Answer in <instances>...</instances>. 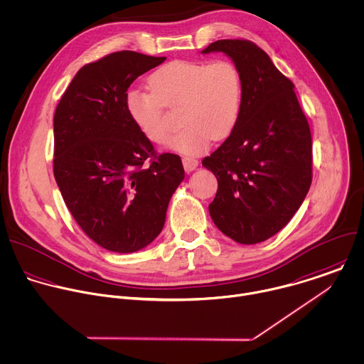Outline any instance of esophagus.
I'll return each mask as SVG.
<instances>
[{
    "label": "esophagus",
    "mask_w": 364,
    "mask_h": 364,
    "mask_svg": "<svg viewBox=\"0 0 364 364\" xmlns=\"http://www.w3.org/2000/svg\"><path fill=\"white\" fill-rule=\"evenodd\" d=\"M182 164H183V169H185L186 172L195 171V169L198 168V165H199L198 159L193 158V156H183V158H182Z\"/></svg>",
    "instance_id": "34e87169"
}]
</instances>
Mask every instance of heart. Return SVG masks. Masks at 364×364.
I'll use <instances>...</instances> for the list:
<instances>
[{
  "label": "heart",
  "mask_w": 364,
  "mask_h": 364,
  "mask_svg": "<svg viewBox=\"0 0 364 364\" xmlns=\"http://www.w3.org/2000/svg\"><path fill=\"white\" fill-rule=\"evenodd\" d=\"M149 87L129 88L125 108L139 132L156 145L171 134L165 107H181L183 128L168 144L181 154H200L237 125L243 85L237 67L228 60L172 61L149 77Z\"/></svg>",
  "instance_id": "1"
}]
</instances>
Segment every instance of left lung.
Returning a JSON list of instances; mask_svg holds the SVG:
<instances>
[{
  "instance_id": "left-lung-1",
  "label": "left lung",
  "mask_w": 364,
  "mask_h": 364,
  "mask_svg": "<svg viewBox=\"0 0 364 364\" xmlns=\"http://www.w3.org/2000/svg\"><path fill=\"white\" fill-rule=\"evenodd\" d=\"M223 53L237 67L243 100L236 128L202 161L218 179L209 213L237 243L255 245L283 229L311 183V135L293 82L247 40H219L202 54Z\"/></svg>"
}]
</instances>
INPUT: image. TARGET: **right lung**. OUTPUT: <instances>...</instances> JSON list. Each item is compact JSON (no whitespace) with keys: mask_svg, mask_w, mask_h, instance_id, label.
<instances>
[{"mask_svg":"<svg viewBox=\"0 0 364 364\" xmlns=\"http://www.w3.org/2000/svg\"><path fill=\"white\" fill-rule=\"evenodd\" d=\"M165 60L119 51L87 64L55 109V181L80 228L111 252L148 246L185 178L181 158L158 155L125 108L131 84Z\"/></svg>","mask_w":364,"mask_h":364,"instance_id":"right-lung-1","label":"right lung"}]
</instances>
